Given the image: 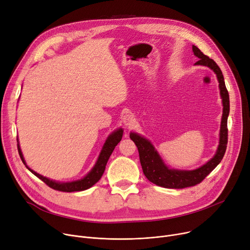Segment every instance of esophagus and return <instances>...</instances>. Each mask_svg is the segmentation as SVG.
<instances>
[{
  "mask_svg": "<svg viewBox=\"0 0 250 250\" xmlns=\"http://www.w3.org/2000/svg\"><path fill=\"white\" fill-rule=\"evenodd\" d=\"M123 124L125 125V126L126 127H131L134 124H135V119L132 115H129V113H126L122 119Z\"/></svg>",
  "mask_w": 250,
  "mask_h": 250,
  "instance_id": "34e87169",
  "label": "esophagus"
}]
</instances>
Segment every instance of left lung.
Segmentation results:
<instances>
[{"label": "left lung", "mask_w": 250, "mask_h": 250, "mask_svg": "<svg viewBox=\"0 0 250 250\" xmlns=\"http://www.w3.org/2000/svg\"><path fill=\"white\" fill-rule=\"evenodd\" d=\"M193 55L199 60L194 63L197 65L208 66L216 75L218 87L222 103V117L219 130V142L215 154L203 166L191 169H176L170 168L160 153L157 152L151 142L138 132L129 133L130 140L138 146L140 161L143 171L150 183L166 188H185L193 187L206 178L221 162L228 145V118L229 115V96L226 89L224 78L216 62L204 55L196 46H192Z\"/></svg>", "instance_id": "obj_1"}]
</instances>
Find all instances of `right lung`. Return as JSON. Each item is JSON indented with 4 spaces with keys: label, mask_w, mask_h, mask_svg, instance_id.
Here are the masks:
<instances>
[{
    "label": "right lung",
    "mask_w": 250,
    "mask_h": 250,
    "mask_svg": "<svg viewBox=\"0 0 250 250\" xmlns=\"http://www.w3.org/2000/svg\"><path fill=\"white\" fill-rule=\"evenodd\" d=\"M123 133H124V129L122 127L113 130L106 139V141L104 142L103 148L100 152V155L98 157V160L95 164V166L93 167V168L90 169L83 178L78 179V180H73V181H56L53 179H50L46 176H42L40 173L34 171L32 168H30L27 166V163L24 158V155H22V152L21 150L20 147V144H19V139L17 138V142H18V151L20 154V157L21 162L24 163V165L26 166V167L33 173L35 174L37 177H39L41 180H42L44 184L47 186H49L50 188L59 190V191H63V192H73V191H82V190H85L89 188H92L94 185H96L98 181L101 179L102 175L104 172L105 169V166L106 163L108 161V158L111 154V152L115 149L116 146L122 141L123 138Z\"/></svg>",
    "instance_id": "obj_1"
}]
</instances>
